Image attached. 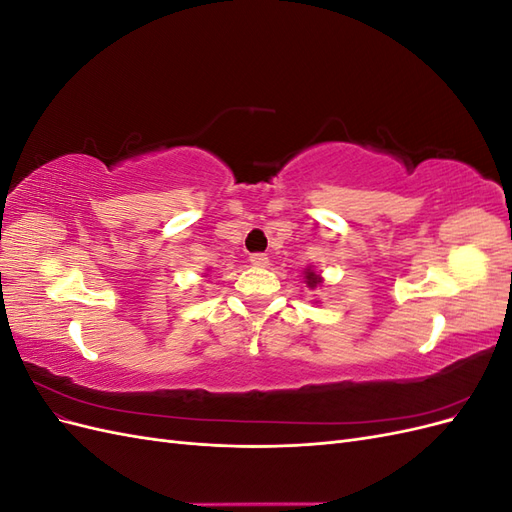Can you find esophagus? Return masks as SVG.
I'll list each match as a JSON object with an SVG mask.
<instances>
[{
    "instance_id": "esophagus-1",
    "label": "esophagus",
    "mask_w": 512,
    "mask_h": 512,
    "mask_svg": "<svg viewBox=\"0 0 512 512\" xmlns=\"http://www.w3.org/2000/svg\"><path fill=\"white\" fill-rule=\"evenodd\" d=\"M250 262H252L254 267H267L269 265V258H267V254H252Z\"/></svg>"
}]
</instances>
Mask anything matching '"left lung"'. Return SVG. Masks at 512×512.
<instances>
[{"mask_svg":"<svg viewBox=\"0 0 512 512\" xmlns=\"http://www.w3.org/2000/svg\"><path fill=\"white\" fill-rule=\"evenodd\" d=\"M303 282L307 284V288H312V290H316V288H320V286L324 284L322 275H320L316 269H312V267H307V269L303 271Z\"/></svg>","mask_w":512,"mask_h":512,"instance_id":"obj_1","label":"left lung"}]
</instances>
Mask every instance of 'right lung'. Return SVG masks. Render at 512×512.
<instances>
[{"label": "right lung", "mask_w": 512, "mask_h": 512, "mask_svg": "<svg viewBox=\"0 0 512 512\" xmlns=\"http://www.w3.org/2000/svg\"><path fill=\"white\" fill-rule=\"evenodd\" d=\"M203 277H209V269H207V271H205V275H203Z\"/></svg>", "instance_id": "right-lung-1"}]
</instances>
